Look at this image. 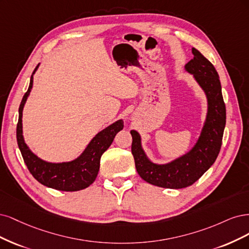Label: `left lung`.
<instances>
[{"label": "left lung", "mask_w": 249, "mask_h": 249, "mask_svg": "<svg viewBox=\"0 0 249 249\" xmlns=\"http://www.w3.org/2000/svg\"><path fill=\"white\" fill-rule=\"evenodd\" d=\"M194 59L185 70L192 74L205 92L207 97V115L202 131L195 146L171 162L158 164L152 162L142 147V139L136 130H131V152L135 167L142 180L152 185L180 189L190 186L209 170L217 158L226 127V104H224L219 75L212 63L195 47Z\"/></svg>", "instance_id": "obj_1"}]
</instances>
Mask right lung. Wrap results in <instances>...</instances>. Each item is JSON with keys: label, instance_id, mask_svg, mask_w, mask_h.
<instances>
[{"label": "right lung", "instance_id": "obj_1", "mask_svg": "<svg viewBox=\"0 0 249 249\" xmlns=\"http://www.w3.org/2000/svg\"><path fill=\"white\" fill-rule=\"evenodd\" d=\"M38 67L39 64L32 73L29 89L23 95L18 109L17 139L22 158L32 176L42 185L62 191L85 189L89 187L97 177L101 155L111 145L116 134L123 129V120H118L96 134L88 143L83 153L74 160L55 163L39 158L28 147L22 135V110L33 87V75Z\"/></svg>", "mask_w": 249, "mask_h": 249}]
</instances>
